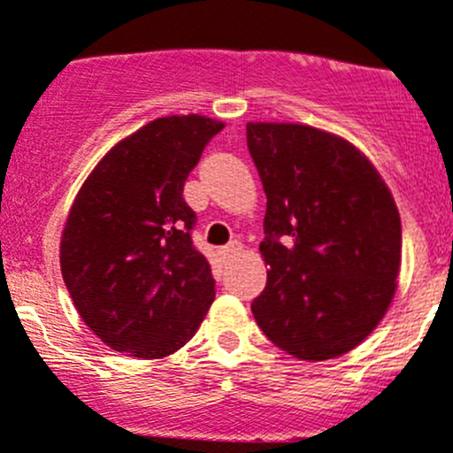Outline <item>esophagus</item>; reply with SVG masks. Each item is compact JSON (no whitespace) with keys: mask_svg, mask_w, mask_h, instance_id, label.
<instances>
[{"mask_svg":"<svg viewBox=\"0 0 453 453\" xmlns=\"http://www.w3.org/2000/svg\"><path fill=\"white\" fill-rule=\"evenodd\" d=\"M240 250H242L240 242H228V244L220 250V253L225 255V257H233V255H237V253H240Z\"/></svg>","mask_w":453,"mask_h":453,"instance_id":"obj_1","label":"esophagus"}]
</instances>
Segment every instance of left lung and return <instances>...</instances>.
I'll return each instance as SVG.
<instances>
[{
  "label": "left lung",
  "mask_w": 453,
  "mask_h": 453,
  "mask_svg": "<svg viewBox=\"0 0 453 453\" xmlns=\"http://www.w3.org/2000/svg\"><path fill=\"white\" fill-rule=\"evenodd\" d=\"M266 194V288L250 311L277 348L326 361L359 346L396 293L401 218L352 142L297 123H249Z\"/></svg>",
  "instance_id": "left-lung-1"
}]
</instances>
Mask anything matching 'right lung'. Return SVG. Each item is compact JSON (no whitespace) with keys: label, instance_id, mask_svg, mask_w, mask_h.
Returning a JSON list of instances; mask_svg holds the SVG:
<instances>
[{"label":"right lung","instance_id":"right-lung-1","mask_svg":"<svg viewBox=\"0 0 453 453\" xmlns=\"http://www.w3.org/2000/svg\"><path fill=\"white\" fill-rule=\"evenodd\" d=\"M225 123L163 116L116 142L76 194L61 275L81 319L111 350L163 359L196 334L216 297L196 250L185 180Z\"/></svg>","mask_w":453,"mask_h":453}]
</instances>
